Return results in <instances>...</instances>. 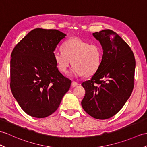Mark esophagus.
Wrapping results in <instances>:
<instances>
[{
    "mask_svg": "<svg viewBox=\"0 0 147 147\" xmlns=\"http://www.w3.org/2000/svg\"><path fill=\"white\" fill-rule=\"evenodd\" d=\"M77 85H78L77 82H75V81H73L72 82H71V86H72V87H76V86H77Z\"/></svg>",
    "mask_w": 147,
    "mask_h": 147,
    "instance_id": "esophagus-1",
    "label": "esophagus"
}]
</instances>
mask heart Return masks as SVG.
<instances>
[{"instance_id":"b5f03b06","label":"heart","mask_w":147,"mask_h":147,"mask_svg":"<svg viewBox=\"0 0 147 147\" xmlns=\"http://www.w3.org/2000/svg\"><path fill=\"white\" fill-rule=\"evenodd\" d=\"M61 49L62 52H54L53 59L62 73H67L72 64L73 76H90L102 64L103 48L99 44H89L79 38H71L63 43Z\"/></svg>"}]
</instances>
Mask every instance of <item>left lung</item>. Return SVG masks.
<instances>
[{
  "label": "left lung",
  "mask_w": 147,
  "mask_h": 147,
  "mask_svg": "<svg viewBox=\"0 0 147 147\" xmlns=\"http://www.w3.org/2000/svg\"><path fill=\"white\" fill-rule=\"evenodd\" d=\"M103 48L100 67L82 85L85 95L84 110L96 119L114 116L129 98L134 87L135 59L133 52L116 32L110 29L93 33Z\"/></svg>",
  "instance_id": "8db88e82"
}]
</instances>
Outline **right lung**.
I'll return each mask as SVG.
<instances>
[{"label": "right lung", "instance_id": "1", "mask_svg": "<svg viewBox=\"0 0 147 147\" xmlns=\"http://www.w3.org/2000/svg\"><path fill=\"white\" fill-rule=\"evenodd\" d=\"M66 35L56 29L35 28L13 48L10 89L25 112L35 118L58 109L71 81L60 72L53 59L57 45Z\"/></svg>", "mask_w": 147, "mask_h": 147}]
</instances>
